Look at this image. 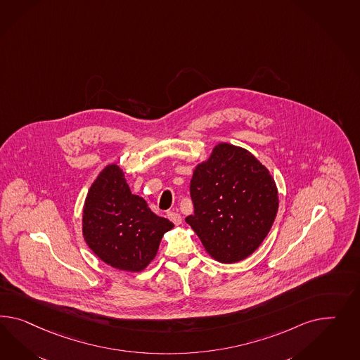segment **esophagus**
Segmentation results:
<instances>
[{"label": "esophagus", "instance_id": "34e87169", "mask_svg": "<svg viewBox=\"0 0 360 360\" xmlns=\"http://www.w3.org/2000/svg\"><path fill=\"white\" fill-rule=\"evenodd\" d=\"M167 217H169V220H170L172 223H174L175 225H181V224H182V216L179 214H176V212H169Z\"/></svg>", "mask_w": 360, "mask_h": 360}]
</instances>
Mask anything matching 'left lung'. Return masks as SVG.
Listing matches in <instances>:
<instances>
[{"instance_id": "left-lung-1", "label": "left lung", "mask_w": 360, "mask_h": 360, "mask_svg": "<svg viewBox=\"0 0 360 360\" xmlns=\"http://www.w3.org/2000/svg\"><path fill=\"white\" fill-rule=\"evenodd\" d=\"M186 217L205 252L220 263L243 261L261 246L279 208L269 169L243 146L220 143L195 166Z\"/></svg>"}]
</instances>
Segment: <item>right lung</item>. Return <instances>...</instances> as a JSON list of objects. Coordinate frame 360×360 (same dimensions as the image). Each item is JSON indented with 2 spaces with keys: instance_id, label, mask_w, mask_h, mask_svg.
I'll list each match as a JSON object with an SVG mask.
<instances>
[{
  "instance_id": "add662e5",
  "label": "right lung",
  "mask_w": 360,
  "mask_h": 360,
  "mask_svg": "<svg viewBox=\"0 0 360 360\" xmlns=\"http://www.w3.org/2000/svg\"><path fill=\"white\" fill-rule=\"evenodd\" d=\"M174 224L150 211L134 195L120 166L108 164L89 188L82 210V236L102 262L140 272L155 259L162 236Z\"/></svg>"
}]
</instances>
